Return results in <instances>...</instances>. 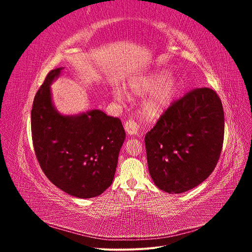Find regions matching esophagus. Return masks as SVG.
<instances>
[{"label":"esophagus","mask_w":252,"mask_h":252,"mask_svg":"<svg viewBox=\"0 0 252 252\" xmlns=\"http://www.w3.org/2000/svg\"><path fill=\"white\" fill-rule=\"evenodd\" d=\"M125 130L129 135H134L139 132V125L134 120H128L124 124Z\"/></svg>","instance_id":"34e87169"}]
</instances>
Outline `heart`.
Here are the masks:
<instances>
[{
  "mask_svg": "<svg viewBox=\"0 0 252 252\" xmlns=\"http://www.w3.org/2000/svg\"><path fill=\"white\" fill-rule=\"evenodd\" d=\"M168 79V73L159 71L129 84V89L135 95L152 93L143 104V114L146 119L154 120L161 117L174 101L179 93V84L174 80L167 81ZM113 94L117 100H122V94L119 89L114 90Z\"/></svg>",
  "mask_w": 252,
  "mask_h": 252,
  "instance_id": "1",
  "label": "heart"
}]
</instances>
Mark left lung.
<instances>
[{
  "label": "left lung",
  "mask_w": 252,
  "mask_h": 252,
  "mask_svg": "<svg viewBox=\"0 0 252 252\" xmlns=\"http://www.w3.org/2000/svg\"><path fill=\"white\" fill-rule=\"evenodd\" d=\"M224 141V110L210 88H196L173 102L145 135L148 169L165 192L183 193L216 168Z\"/></svg>",
  "instance_id": "obj_1"
}]
</instances>
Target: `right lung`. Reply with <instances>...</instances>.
Segmentation results:
<instances>
[{"instance_id": "add662e5", "label": "right lung", "mask_w": 252, "mask_h": 252, "mask_svg": "<svg viewBox=\"0 0 252 252\" xmlns=\"http://www.w3.org/2000/svg\"><path fill=\"white\" fill-rule=\"evenodd\" d=\"M63 69L51 70L34 96L33 148L52 184L72 196L90 199L111 185L126 134L119 118L98 109L63 116L55 108L50 85Z\"/></svg>"}]
</instances>
